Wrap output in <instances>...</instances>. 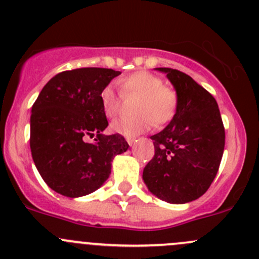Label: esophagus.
<instances>
[{
	"instance_id": "obj_1",
	"label": "esophagus",
	"mask_w": 259,
	"mask_h": 259,
	"mask_svg": "<svg viewBox=\"0 0 259 259\" xmlns=\"http://www.w3.org/2000/svg\"><path fill=\"white\" fill-rule=\"evenodd\" d=\"M126 141H127V144H129L130 146H133V145H134V143H135V139L134 138H126Z\"/></svg>"
}]
</instances>
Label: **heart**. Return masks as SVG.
Wrapping results in <instances>:
<instances>
[{"label":"heart","mask_w":259,"mask_h":259,"mask_svg":"<svg viewBox=\"0 0 259 259\" xmlns=\"http://www.w3.org/2000/svg\"><path fill=\"white\" fill-rule=\"evenodd\" d=\"M122 98L137 97L133 116L111 122V130L125 137H135L149 130L152 125L161 127L172 121L179 110V94L175 88L165 85L160 77L146 70H139L119 81ZM103 113L115 118L120 111L121 97L111 85L102 89L99 94Z\"/></svg>","instance_id":"obj_1"}]
</instances>
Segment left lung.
Listing matches in <instances>:
<instances>
[{
	"mask_svg": "<svg viewBox=\"0 0 259 259\" xmlns=\"http://www.w3.org/2000/svg\"><path fill=\"white\" fill-rule=\"evenodd\" d=\"M165 72L179 94V110L162 132L152 135L155 155L143 171L149 190L170 203L201 197L217 175L225 149V126L216 99L190 75Z\"/></svg>",
	"mask_w": 259,
	"mask_h": 259,
	"instance_id": "left-lung-1",
	"label": "left lung"
}]
</instances>
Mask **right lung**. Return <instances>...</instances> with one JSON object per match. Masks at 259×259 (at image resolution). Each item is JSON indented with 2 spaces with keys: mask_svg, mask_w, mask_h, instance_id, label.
I'll use <instances>...</instances> for the list:
<instances>
[{
  "mask_svg": "<svg viewBox=\"0 0 259 259\" xmlns=\"http://www.w3.org/2000/svg\"><path fill=\"white\" fill-rule=\"evenodd\" d=\"M120 74L109 68L64 70L43 87L32 107V157L46 184L67 197L99 189L110 175L111 160L127 150L120 134L104 135L108 119L99 94ZM96 135L95 143L85 141Z\"/></svg>",
  "mask_w": 259,
  "mask_h": 259,
  "instance_id": "add662e5",
  "label": "right lung"
}]
</instances>
